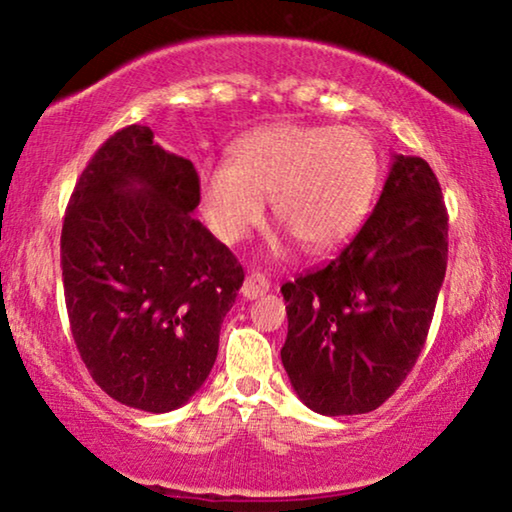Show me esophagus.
Returning <instances> with one entry per match:
<instances>
[{"label":"esophagus","mask_w":512,"mask_h":512,"mask_svg":"<svg viewBox=\"0 0 512 512\" xmlns=\"http://www.w3.org/2000/svg\"><path fill=\"white\" fill-rule=\"evenodd\" d=\"M268 289H270V282L263 275H249L242 282L240 293L244 300H256V298H261L263 293H268Z\"/></svg>","instance_id":"obj_1"}]
</instances>
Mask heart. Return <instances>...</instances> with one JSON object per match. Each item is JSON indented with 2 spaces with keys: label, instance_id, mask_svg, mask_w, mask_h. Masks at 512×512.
<instances>
[{
  "label": "heart",
  "instance_id": "heart-1",
  "mask_svg": "<svg viewBox=\"0 0 512 512\" xmlns=\"http://www.w3.org/2000/svg\"><path fill=\"white\" fill-rule=\"evenodd\" d=\"M380 179V156L361 128L265 125L235 144L228 163L200 172V202L219 240L240 242L275 216L312 251L338 247L361 226Z\"/></svg>",
  "mask_w": 512,
  "mask_h": 512
}]
</instances>
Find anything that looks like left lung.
<instances>
[{
  "label": "left lung",
  "mask_w": 512,
  "mask_h": 512,
  "mask_svg": "<svg viewBox=\"0 0 512 512\" xmlns=\"http://www.w3.org/2000/svg\"><path fill=\"white\" fill-rule=\"evenodd\" d=\"M447 268V212L429 163L391 158L373 214L324 268L282 286V363L307 408L363 415L415 366Z\"/></svg>",
  "instance_id": "8db88e82"
}]
</instances>
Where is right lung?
I'll return each mask as SVG.
<instances>
[{"label":"right lung","instance_id":"add662e5","mask_svg":"<svg viewBox=\"0 0 512 512\" xmlns=\"http://www.w3.org/2000/svg\"><path fill=\"white\" fill-rule=\"evenodd\" d=\"M200 179L146 125L111 135L76 181L60 258L69 326L118 403L170 412L212 373L242 265L193 212Z\"/></svg>","mask_w":512,"mask_h":512}]
</instances>
